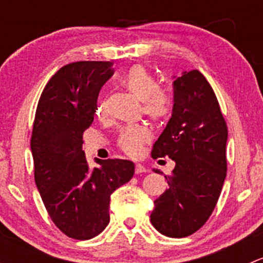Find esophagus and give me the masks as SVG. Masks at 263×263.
Wrapping results in <instances>:
<instances>
[{
    "mask_svg": "<svg viewBox=\"0 0 263 263\" xmlns=\"http://www.w3.org/2000/svg\"><path fill=\"white\" fill-rule=\"evenodd\" d=\"M148 172V169L146 166L141 165V164H136V168H135V173L136 174H141V173H146Z\"/></svg>",
    "mask_w": 263,
    "mask_h": 263,
    "instance_id": "esophagus-1",
    "label": "esophagus"
}]
</instances>
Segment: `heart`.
I'll return each mask as SVG.
<instances>
[{"mask_svg": "<svg viewBox=\"0 0 263 263\" xmlns=\"http://www.w3.org/2000/svg\"><path fill=\"white\" fill-rule=\"evenodd\" d=\"M122 86L132 95L141 100V112L151 121L160 122L171 112V95L158 86V82L142 66H132L121 78ZM98 115H105V104L99 105ZM151 140V132L144 124H132L122 129L118 139V146L124 154L137 156L142 147Z\"/></svg>", "mask_w": 263, "mask_h": 263, "instance_id": "heart-1", "label": "heart"}]
</instances>
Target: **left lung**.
<instances>
[{
    "mask_svg": "<svg viewBox=\"0 0 263 263\" xmlns=\"http://www.w3.org/2000/svg\"><path fill=\"white\" fill-rule=\"evenodd\" d=\"M172 118L151 151L176 161L169 188L154 201L151 224L161 234L183 238L213 214L227 177L228 127L213 87L198 70L173 82ZM159 173V171H156Z\"/></svg>",
    "mask_w": 263,
    "mask_h": 263,
    "instance_id": "8db88e82",
    "label": "left lung"
}]
</instances>
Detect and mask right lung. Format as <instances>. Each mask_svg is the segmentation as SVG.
<instances>
[{"mask_svg":"<svg viewBox=\"0 0 263 263\" xmlns=\"http://www.w3.org/2000/svg\"><path fill=\"white\" fill-rule=\"evenodd\" d=\"M112 62L80 61L63 66L47 82L36 107L30 147L34 178L55 227L67 237L91 239L109 224L110 195L134 177L122 159H95L89 168L82 135L94 121L100 89Z\"/></svg>","mask_w":263,"mask_h":263,"instance_id":"add662e5","label":"right lung"}]
</instances>
